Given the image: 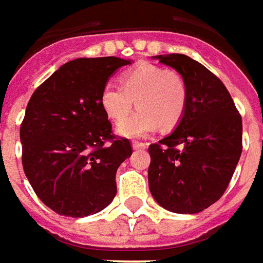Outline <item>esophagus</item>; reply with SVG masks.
I'll return each mask as SVG.
<instances>
[{"instance_id":"1","label":"esophagus","mask_w":263,"mask_h":263,"mask_svg":"<svg viewBox=\"0 0 263 263\" xmlns=\"http://www.w3.org/2000/svg\"><path fill=\"white\" fill-rule=\"evenodd\" d=\"M147 143H143V141H133L132 143V147H133V150H140V148H145L147 147Z\"/></svg>"}]
</instances>
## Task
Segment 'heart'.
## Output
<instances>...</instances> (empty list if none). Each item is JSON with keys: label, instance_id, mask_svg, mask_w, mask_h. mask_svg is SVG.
<instances>
[{"label": "heart", "instance_id": "heart-1", "mask_svg": "<svg viewBox=\"0 0 263 263\" xmlns=\"http://www.w3.org/2000/svg\"><path fill=\"white\" fill-rule=\"evenodd\" d=\"M123 87L108 82L101 91L99 103L110 120H123L133 109L139 110L119 124L118 134L127 139L145 137L160 127L174 129L185 115L187 88L176 71L141 63L122 77Z\"/></svg>", "mask_w": 263, "mask_h": 263}]
</instances>
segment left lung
Segmentation results:
<instances>
[{
	"label": "left lung",
	"instance_id": "8db88e82",
	"mask_svg": "<svg viewBox=\"0 0 263 263\" xmlns=\"http://www.w3.org/2000/svg\"><path fill=\"white\" fill-rule=\"evenodd\" d=\"M186 82V110L175 130L148 147V186L166 210L195 214L223 196L242 153V120L227 88L185 54L155 55Z\"/></svg>",
	"mask_w": 263,
	"mask_h": 263
}]
</instances>
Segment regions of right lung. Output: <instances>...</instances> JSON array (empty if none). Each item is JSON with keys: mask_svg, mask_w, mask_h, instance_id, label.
<instances>
[{"mask_svg": "<svg viewBox=\"0 0 263 263\" xmlns=\"http://www.w3.org/2000/svg\"><path fill=\"white\" fill-rule=\"evenodd\" d=\"M132 61L76 59L40 85L21 124L25 175L42 202L68 217L101 212L116 196V171L132 155L116 139L99 97L109 77Z\"/></svg>", "mask_w": 263, "mask_h": 263, "instance_id": "obj_1", "label": "right lung"}]
</instances>
